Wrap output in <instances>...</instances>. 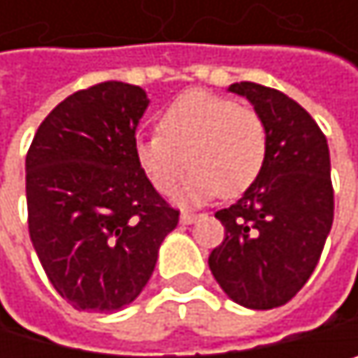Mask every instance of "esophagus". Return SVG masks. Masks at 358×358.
<instances>
[{"label": "esophagus", "instance_id": "obj_1", "mask_svg": "<svg viewBox=\"0 0 358 358\" xmlns=\"http://www.w3.org/2000/svg\"><path fill=\"white\" fill-rule=\"evenodd\" d=\"M201 215H193V213H182L180 215V221L185 223V225H189V223H195L197 219H199Z\"/></svg>", "mask_w": 358, "mask_h": 358}]
</instances>
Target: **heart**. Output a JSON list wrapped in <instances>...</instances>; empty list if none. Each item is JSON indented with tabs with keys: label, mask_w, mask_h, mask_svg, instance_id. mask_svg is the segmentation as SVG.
Returning <instances> with one entry per match:
<instances>
[{
	"label": "heart",
	"mask_w": 358,
	"mask_h": 358,
	"mask_svg": "<svg viewBox=\"0 0 358 358\" xmlns=\"http://www.w3.org/2000/svg\"><path fill=\"white\" fill-rule=\"evenodd\" d=\"M159 135L135 143V157L152 187L169 195L189 167L182 201L213 195L236 197L262 173L268 155V129L251 107L208 92H189L159 117Z\"/></svg>",
	"instance_id": "b5f03b06"
}]
</instances>
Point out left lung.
<instances>
[{"mask_svg":"<svg viewBox=\"0 0 358 358\" xmlns=\"http://www.w3.org/2000/svg\"><path fill=\"white\" fill-rule=\"evenodd\" d=\"M268 129L262 173L215 217L225 238L208 266L223 292L243 307L273 309L307 283L333 225L335 195L329 143L315 120L290 96L259 83H231Z\"/></svg>","mask_w":358,"mask_h":358,"instance_id":"1","label":"left lung"}]
</instances>
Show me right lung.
<instances>
[{"mask_svg": "<svg viewBox=\"0 0 358 358\" xmlns=\"http://www.w3.org/2000/svg\"><path fill=\"white\" fill-rule=\"evenodd\" d=\"M139 85L103 81L62 101L25 159L29 238L51 285L79 311H117L152 277L180 210L135 157Z\"/></svg>", "mask_w": 358, "mask_h": 358, "instance_id": "obj_1", "label": "right lung"}]
</instances>
